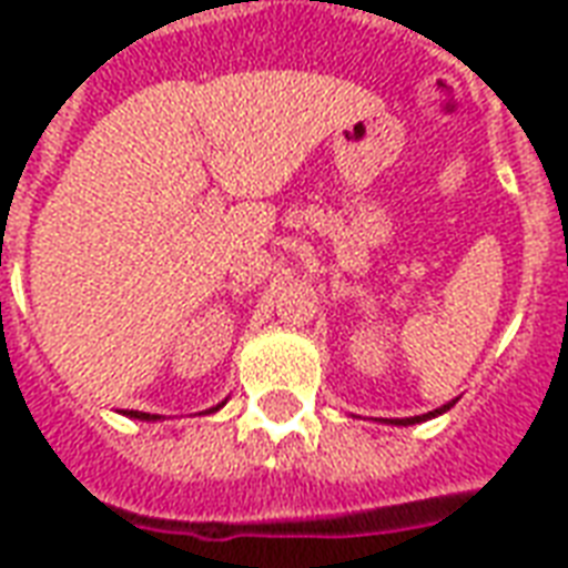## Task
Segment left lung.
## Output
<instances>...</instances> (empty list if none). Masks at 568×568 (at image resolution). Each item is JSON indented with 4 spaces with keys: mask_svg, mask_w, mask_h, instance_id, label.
I'll list each match as a JSON object with an SVG mask.
<instances>
[{
    "mask_svg": "<svg viewBox=\"0 0 568 568\" xmlns=\"http://www.w3.org/2000/svg\"><path fill=\"white\" fill-rule=\"evenodd\" d=\"M453 403H447V406H442V408H435V412H426V415H417V417H397V420H390V424H397V426H408V424H420V420H429V417H435V415H442V412H447V408H450Z\"/></svg>",
    "mask_w": 568,
    "mask_h": 568,
    "instance_id": "8db88e82",
    "label": "left lung"
}]
</instances>
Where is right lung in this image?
<instances>
[{
    "label": "right lung",
    "mask_w": 568,
    "mask_h": 568,
    "mask_svg": "<svg viewBox=\"0 0 568 568\" xmlns=\"http://www.w3.org/2000/svg\"><path fill=\"white\" fill-rule=\"evenodd\" d=\"M219 408V406H215ZM215 408H210V412H215ZM126 417H139V420H156L160 415H148V412H124Z\"/></svg>",
    "instance_id": "right-lung-1"
}]
</instances>
